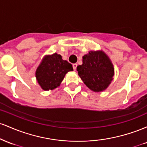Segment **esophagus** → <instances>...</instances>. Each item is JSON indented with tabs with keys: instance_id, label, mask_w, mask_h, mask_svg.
Masks as SVG:
<instances>
[{
	"instance_id": "esophagus-1",
	"label": "esophagus",
	"mask_w": 147,
	"mask_h": 147,
	"mask_svg": "<svg viewBox=\"0 0 147 147\" xmlns=\"http://www.w3.org/2000/svg\"><path fill=\"white\" fill-rule=\"evenodd\" d=\"M77 63H74V64H72V67H73L74 70H76V68H77Z\"/></svg>"
}]
</instances>
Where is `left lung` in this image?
<instances>
[{
    "label": "left lung",
    "instance_id": "1",
    "mask_svg": "<svg viewBox=\"0 0 147 147\" xmlns=\"http://www.w3.org/2000/svg\"><path fill=\"white\" fill-rule=\"evenodd\" d=\"M77 70L84 83L95 92L105 90L114 75L112 63L102 51H91L84 55L83 64L78 65Z\"/></svg>",
    "mask_w": 147,
    "mask_h": 147
}]
</instances>
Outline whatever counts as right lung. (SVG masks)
<instances>
[{
	"label": "right lung",
	"instance_id": "obj_1",
	"mask_svg": "<svg viewBox=\"0 0 147 147\" xmlns=\"http://www.w3.org/2000/svg\"><path fill=\"white\" fill-rule=\"evenodd\" d=\"M72 70L71 63L55 53L43 58L36 71V77L42 89L52 90L59 86L67 72Z\"/></svg>",
	"mask_w": 147,
	"mask_h": 147
}]
</instances>
